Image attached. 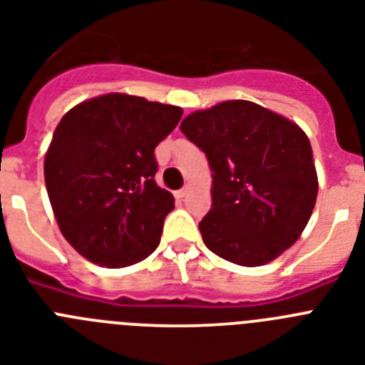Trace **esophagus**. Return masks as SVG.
Returning <instances> with one entry per match:
<instances>
[{"mask_svg":"<svg viewBox=\"0 0 365 365\" xmlns=\"http://www.w3.org/2000/svg\"><path fill=\"white\" fill-rule=\"evenodd\" d=\"M188 192H190V186L188 185L182 186V188H180L179 192H177V197H180V199L186 197V195H188Z\"/></svg>","mask_w":365,"mask_h":365,"instance_id":"34e87169","label":"esophagus"}]
</instances>
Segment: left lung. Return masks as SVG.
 Returning <instances> with one entry per match:
<instances>
[{
    "label": "left lung",
    "instance_id": "obj_1",
    "mask_svg": "<svg viewBox=\"0 0 365 365\" xmlns=\"http://www.w3.org/2000/svg\"><path fill=\"white\" fill-rule=\"evenodd\" d=\"M180 131L206 153L212 208L199 222L212 252L259 267L296 243L314 208L318 177L307 135L248 100L195 111Z\"/></svg>",
    "mask_w": 365,
    "mask_h": 365
}]
</instances>
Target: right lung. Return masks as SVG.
<instances>
[{"label": "right lung", "instance_id": "1", "mask_svg": "<svg viewBox=\"0 0 365 365\" xmlns=\"http://www.w3.org/2000/svg\"><path fill=\"white\" fill-rule=\"evenodd\" d=\"M182 117L177 106L122 93L74 106L45 155V186L63 237L109 269L146 259L173 195L155 182V148Z\"/></svg>", "mask_w": 365, "mask_h": 365}]
</instances>
